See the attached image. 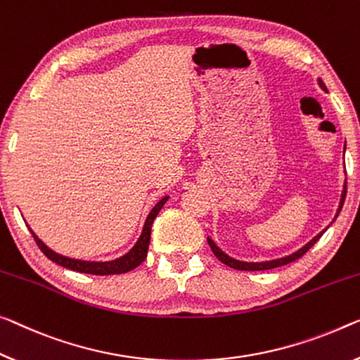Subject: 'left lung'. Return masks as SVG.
Masks as SVG:
<instances>
[{"instance_id":"obj_1","label":"left lung","mask_w":360,"mask_h":360,"mask_svg":"<svg viewBox=\"0 0 360 360\" xmlns=\"http://www.w3.org/2000/svg\"><path fill=\"white\" fill-rule=\"evenodd\" d=\"M319 85L322 86L325 91H327V86H325V84H323L322 80H319ZM346 190H347V186H346V184H345V190H342L341 201H340V207H338V212H336V215H335V219L338 217L340 212H341L342 204H345V199H346ZM325 230H327V229H325ZM325 230H323V231H320V233H319L317 236H314L312 240L309 241L306 246H302L300 251L292 252V254H290V256H286V257L275 259V261H269V262H241V261H236V259H231V257L226 256L225 252L220 251L219 248L215 246V243L211 240V238H207V243H209V246H211L212 252L215 254V257H217L220 262H224L225 265H229V267H231V269H236V270H248V272H254V270H269V269L281 267V265H286V264H290V262H292V261H296V259L302 257L304 254H306L309 250H311V248L315 245V243H317V241L320 240V236H322V235L325 233Z\"/></svg>"}]
</instances>
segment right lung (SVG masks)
<instances>
[{
	"label": "right lung",
	"instance_id": "add662e5",
	"mask_svg": "<svg viewBox=\"0 0 360 360\" xmlns=\"http://www.w3.org/2000/svg\"><path fill=\"white\" fill-rule=\"evenodd\" d=\"M167 201V196L162 198L156 206L151 209L149 212L145 226H143V231L140 238H138L136 245L131 248V250L125 254V256L115 259V261H109V262H86V261H79V259H70L65 256H60V254H56L54 251L49 250V248L43 243L41 240H38V236L33 233L30 230V233L35 238L38 248H40L41 252L49 259V261L56 262L59 265H63L65 269L75 270V272L80 274H91V275H114V274H125L130 272V270L136 269L143 261H145L148 256V248H149V238H151V226L156 215L161 211L162 206Z\"/></svg>",
	"mask_w": 360,
	"mask_h": 360
}]
</instances>
